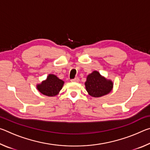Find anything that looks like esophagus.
I'll return each instance as SVG.
<instances>
[{
  "label": "esophagus",
  "instance_id": "1",
  "mask_svg": "<svg viewBox=\"0 0 150 150\" xmlns=\"http://www.w3.org/2000/svg\"><path fill=\"white\" fill-rule=\"evenodd\" d=\"M79 79L78 77H75V79H73L71 80V82H79Z\"/></svg>",
  "mask_w": 150,
  "mask_h": 150
}]
</instances>
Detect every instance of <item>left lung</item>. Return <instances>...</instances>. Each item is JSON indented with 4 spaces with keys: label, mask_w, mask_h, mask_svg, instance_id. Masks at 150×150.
Segmentation results:
<instances>
[{
    "label": "left lung",
    "mask_w": 150,
    "mask_h": 150,
    "mask_svg": "<svg viewBox=\"0 0 150 150\" xmlns=\"http://www.w3.org/2000/svg\"><path fill=\"white\" fill-rule=\"evenodd\" d=\"M85 85L88 95L93 97H100L107 95L113 88L112 81L103 77L96 71H94L87 76Z\"/></svg>",
    "instance_id": "1"
}]
</instances>
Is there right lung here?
Here are the masks:
<instances>
[{
	"mask_svg": "<svg viewBox=\"0 0 150 150\" xmlns=\"http://www.w3.org/2000/svg\"><path fill=\"white\" fill-rule=\"evenodd\" d=\"M64 81L61 80L56 75L50 74L45 81L40 84L37 85L36 87L40 93L47 96H54L58 95L62 89Z\"/></svg>",
	"mask_w": 150,
	"mask_h": 150,
	"instance_id": "add662e5",
	"label": "right lung"
}]
</instances>
